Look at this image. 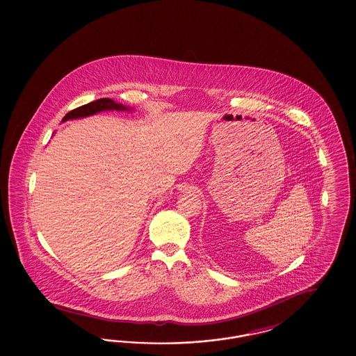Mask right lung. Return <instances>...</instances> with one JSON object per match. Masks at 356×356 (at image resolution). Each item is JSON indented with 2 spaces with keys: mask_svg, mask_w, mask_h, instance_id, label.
<instances>
[{
  "mask_svg": "<svg viewBox=\"0 0 356 356\" xmlns=\"http://www.w3.org/2000/svg\"><path fill=\"white\" fill-rule=\"evenodd\" d=\"M104 111H128V112H131L132 108L113 102L112 99H100V100L85 104L80 108H76V109L70 111L63 119V122H65L68 120L83 119V118H88V116H93V115L100 113Z\"/></svg>",
  "mask_w": 356,
  "mask_h": 356,
  "instance_id": "1",
  "label": "right lung"
}]
</instances>
